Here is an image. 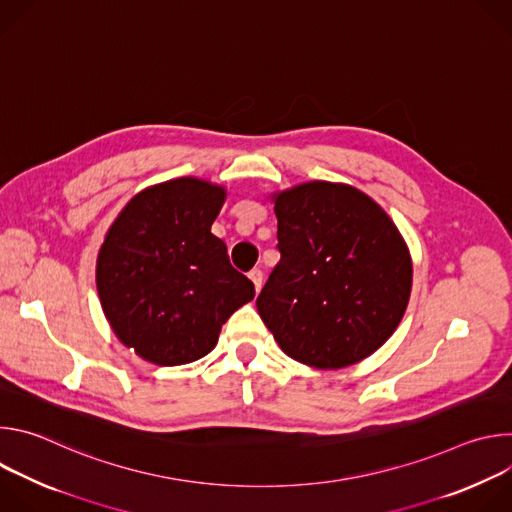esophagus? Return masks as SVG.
I'll list each match as a JSON object with an SVG mask.
<instances>
[{
  "mask_svg": "<svg viewBox=\"0 0 512 512\" xmlns=\"http://www.w3.org/2000/svg\"><path fill=\"white\" fill-rule=\"evenodd\" d=\"M249 279L253 281L255 291H259L261 285H263V273H261V269H251V271H249Z\"/></svg>",
  "mask_w": 512,
  "mask_h": 512,
  "instance_id": "esophagus-1",
  "label": "esophagus"
}]
</instances>
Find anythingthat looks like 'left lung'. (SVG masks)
Listing matches in <instances>:
<instances>
[{"label": "left lung", "instance_id": "left-lung-1", "mask_svg": "<svg viewBox=\"0 0 512 512\" xmlns=\"http://www.w3.org/2000/svg\"><path fill=\"white\" fill-rule=\"evenodd\" d=\"M281 259L257 298L279 348L314 369L379 350L409 304L413 261L393 218L362 190L312 180L273 192Z\"/></svg>", "mask_w": 512, "mask_h": 512}]
</instances>
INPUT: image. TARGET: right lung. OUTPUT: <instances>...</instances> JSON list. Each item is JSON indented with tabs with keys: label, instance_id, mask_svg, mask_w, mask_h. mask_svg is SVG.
I'll use <instances>...</instances> for the list:
<instances>
[{
	"label": "right lung",
	"instance_id": "right-lung-1",
	"mask_svg": "<svg viewBox=\"0 0 512 512\" xmlns=\"http://www.w3.org/2000/svg\"><path fill=\"white\" fill-rule=\"evenodd\" d=\"M227 188L174 178L137 192L117 214L97 255L103 314L143 360L178 367L206 356L223 324L255 298L210 233Z\"/></svg>",
	"mask_w": 512,
	"mask_h": 512
}]
</instances>
